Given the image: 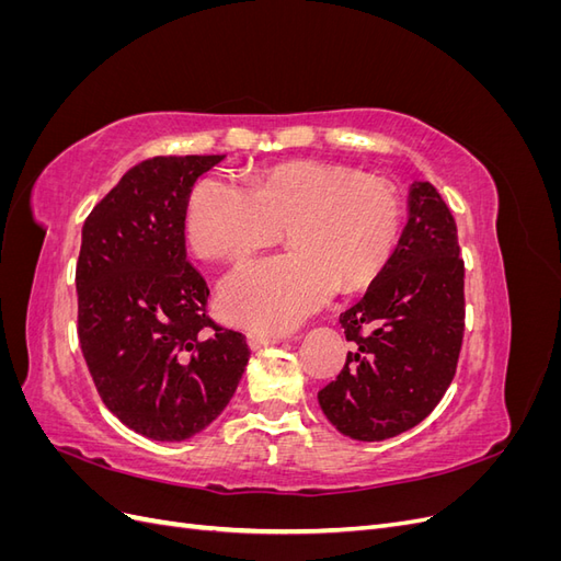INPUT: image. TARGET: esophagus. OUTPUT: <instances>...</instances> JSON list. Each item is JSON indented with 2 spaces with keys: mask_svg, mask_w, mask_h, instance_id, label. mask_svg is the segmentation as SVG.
I'll return each mask as SVG.
<instances>
[{
  "mask_svg": "<svg viewBox=\"0 0 561 561\" xmlns=\"http://www.w3.org/2000/svg\"><path fill=\"white\" fill-rule=\"evenodd\" d=\"M278 342H280V334H266V332H250L248 334V344L252 351H260L264 346L278 344Z\"/></svg>",
  "mask_w": 561,
  "mask_h": 561,
  "instance_id": "1",
  "label": "esophagus"
}]
</instances>
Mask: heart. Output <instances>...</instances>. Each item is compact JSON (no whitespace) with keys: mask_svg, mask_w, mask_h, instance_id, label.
Returning a JSON list of instances; mask_svg holds the SVG:
<instances>
[{"mask_svg":"<svg viewBox=\"0 0 561 561\" xmlns=\"http://www.w3.org/2000/svg\"><path fill=\"white\" fill-rule=\"evenodd\" d=\"M278 257L241 266L219 285V313L236 325L283 332L316 311L334 287L360 290L393 252L400 198L353 168L293 161L252 175L245 190L203 178L186 201L184 231L198 257L241 262L278 241Z\"/></svg>","mask_w":561,"mask_h":561,"instance_id":"1","label":"heart"}]
</instances>
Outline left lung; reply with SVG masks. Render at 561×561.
I'll return each mask as SVG.
<instances>
[{"label":"left lung","instance_id":"left-lung-1","mask_svg":"<svg viewBox=\"0 0 561 561\" xmlns=\"http://www.w3.org/2000/svg\"><path fill=\"white\" fill-rule=\"evenodd\" d=\"M407 225L365 297L339 316L346 355L318 393L332 426L360 443L414 428L443 400L463 342V260L456 222L431 182H414Z\"/></svg>","mask_w":561,"mask_h":561}]
</instances>
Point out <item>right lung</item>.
Segmentation results:
<instances>
[{
  "label": "right lung",
  "mask_w": 561,
  "mask_h": 561,
  "mask_svg": "<svg viewBox=\"0 0 561 561\" xmlns=\"http://www.w3.org/2000/svg\"><path fill=\"white\" fill-rule=\"evenodd\" d=\"M222 159H147L81 229V353L107 410L159 443H182L208 428L250 358L241 332L208 318L210 290L184 245L194 182Z\"/></svg>",
  "instance_id": "right-lung-1"
}]
</instances>
